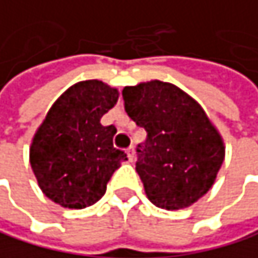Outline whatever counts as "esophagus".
Here are the masks:
<instances>
[{"label":"esophagus","instance_id":"obj_1","mask_svg":"<svg viewBox=\"0 0 258 258\" xmlns=\"http://www.w3.org/2000/svg\"><path fill=\"white\" fill-rule=\"evenodd\" d=\"M126 157L130 162L135 160V147H130V148H126Z\"/></svg>","mask_w":258,"mask_h":258}]
</instances>
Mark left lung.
Segmentation results:
<instances>
[{
  "instance_id": "1",
  "label": "left lung",
  "mask_w": 258,
  "mask_h": 258,
  "mask_svg": "<svg viewBox=\"0 0 258 258\" xmlns=\"http://www.w3.org/2000/svg\"><path fill=\"white\" fill-rule=\"evenodd\" d=\"M125 111L147 132L136 171L148 200L166 210L197 203L213 186L225 148L203 107L180 87L159 80L122 90Z\"/></svg>"
}]
</instances>
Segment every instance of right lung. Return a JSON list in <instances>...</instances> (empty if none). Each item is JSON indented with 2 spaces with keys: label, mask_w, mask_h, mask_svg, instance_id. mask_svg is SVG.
Segmentation results:
<instances>
[{
  "label": "right lung",
  "mask_w": 258,
  "mask_h": 258,
  "mask_svg": "<svg viewBox=\"0 0 258 258\" xmlns=\"http://www.w3.org/2000/svg\"><path fill=\"white\" fill-rule=\"evenodd\" d=\"M117 90L98 80L71 86L49 108L33 138L31 169L42 192L68 209L102 198L126 154L113 147L116 128L101 117L117 102Z\"/></svg>",
  "instance_id": "1"
}]
</instances>
